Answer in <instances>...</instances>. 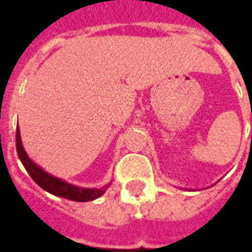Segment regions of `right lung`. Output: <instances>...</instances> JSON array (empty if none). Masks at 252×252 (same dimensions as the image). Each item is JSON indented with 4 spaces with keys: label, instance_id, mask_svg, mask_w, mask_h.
Returning a JSON list of instances; mask_svg holds the SVG:
<instances>
[{
    "label": "right lung",
    "instance_id": "add662e5",
    "mask_svg": "<svg viewBox=\"0 0 252 252\" xmlns=\"http://www.w3.org/2000/svg\"><path fill=\"white\" fill-rule=\"evenodd\" d=\"M16 148H17V155H19L20 160H21L25 170L28 171V174L31 175V178L35 181L41 189L46 190V191L54 195H58V197L77 201V202H88V201H93L101 197L112 184V182H109V184L101 186V188H82V186L68 184L62 178H58L55 175L47 173L46 170L41 169L40 166L35 163L28 157V154L25 153L24 147H23V142H21L19 126H17V129H16Z\"/></svg>",
    "mask_w": 252,
    "mask_h": 252
}]
</instances>
